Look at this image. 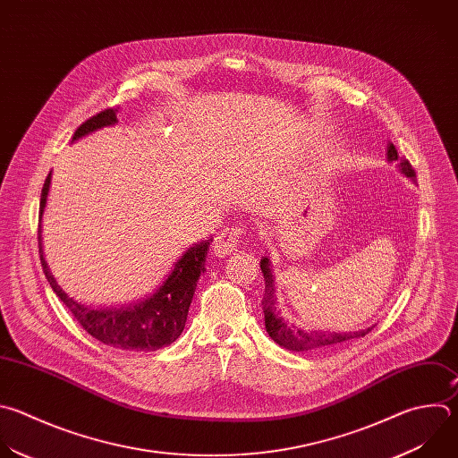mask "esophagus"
<instances>
[{"instance_id": "obj_1", "label": "esophagus", "mask_w": 458, "mask_h": 458, "mask_svg": "<svg viewBox=\"0 0 458 458\" xmlns=\"http://www.w3.org/2000/svg\"><path fill=\"white\" fill-rule=\"evenodd\" d=\"M242 235V228L239 226H232V228H225L221 230L216 239H214V244H212V250L217 257H226V255H232L237 246H239V239Z\"/></svg>"}]
</instances>
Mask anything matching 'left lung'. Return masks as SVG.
I'll list each match as a JSON object with an SVG mask.
<instances>
[{
    "mask_svg": "<svg viewBox=\"0 0 458 458\" xmlns=\"http://www.w3.org/2000/svg\"><path fill=\"white\" fill-rule=\"evenodd\" d=\"M386 160L399 162V171L410 178L415 183V173L408 160L401 158L397 155V148L394 143L386 145ZM260 269L264 275V296H262V311H264V326L267 335L275 344H278L282 349L293 351V352H322L335 349L336 345L347 344L354 338L365 336L372 327L354 331V333H335V331H313V329H303L296 326L294 322H289L282 317V313L276 310V298H275V275L271 269V260L267 257L260 259Z\"/></svg>",
    "mask_w": 458,
    "mask_h": 458,
    "instance_id": "1",
    "label": "left lung"
}]
</instances>
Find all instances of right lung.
Here are the masks:
<instances>
[{
    "label": "right lung",
    "instance_id": "right-lung-1",
    "mask_svg": "<svg viewBox=\"0 0 458 458\" xmlns=\"http://www.w3.org/2000/svg\"><path fill=\"white\" fill-rule=\"evenodd\" d=\"M118 109H106L89 120H86L73 134V141L88 136L102 127L114 125ZM52 173L47 176V182L41 191V205H39V221L43 219L48 192H50ZM39 241V255L43 271L55 291V294L63 300L68 311L75 317V320L91 335L95 340L120 349V351H158L162 347L171 345L180 338L185 329L189 308L194 298V291L201 273H205V260L208 253L210 241L198 242L191 246L182 259L174 264L173 271L165 278V282L152 293L148 298L131 303L122 308H91L82 301H77L70 294L63 291V287L54 278L45 255H43V237H41V223L38 232Z\"/></svg>",
    "mask_w": 458,
    "mask_h": 458
}]
</instances>
